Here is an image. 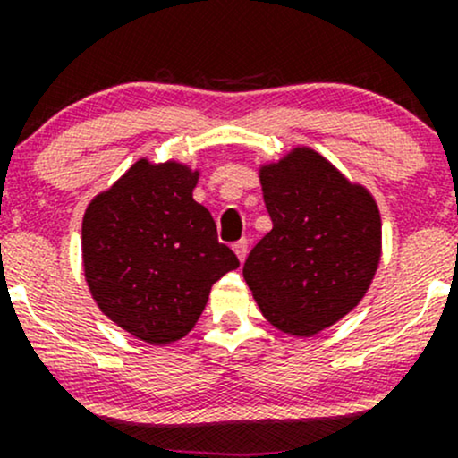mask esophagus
Wrapping results in <instances>:
<instances>
[{
    "instance_id": "1",
    "label": "esophagus",
    "mask_w": 458,
    "mask_h": 458,
    "mask_svg": "<svg viewBox=\"0 0 458 458\" xmlns=\"http://www.w3.org/2000/svg\"><path fill=\"white\" fill-rule=\"evenodd\" d=\"M234 254L239 256L241 262L245 260V256H247V241H245V239L236 241V243H234Z\"/></svg>"
}]
</instances>
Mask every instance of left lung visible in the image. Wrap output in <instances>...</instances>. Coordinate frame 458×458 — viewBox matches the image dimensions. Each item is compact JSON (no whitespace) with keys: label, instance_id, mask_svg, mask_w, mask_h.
Segmentation results:
<instances>
[{"label":"left lung","instance_id":"1","mask_svg":"<svg viewBox=\"0 0 458 458\" xmlns=\"http://www.w3.org/2000/svg\"><path fill=\"white\" fill-rule=\"evenodd\" d=\"M273 222L243 265L267 320L293 335H314L366 295L381 259V217L353 185L310 148L260 167Z\"/></svg>","mask_w":458,"mask_h":458}]
</instances>
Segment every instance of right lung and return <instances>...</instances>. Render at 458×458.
I'll return each mask as SVG.
<instances>
[{"mask_svg":"<svg viewBox=\"0 0 458 458\" xmlns=\"http://www.w3.org/2000/svg\"><path fill=\"white\" fill-rule=\"evenodd\" d=\"M198 176L181 163L140 159L83 215V271L94 301L144 343L187 335L213 284L239 267L217 241L211 213L193 199Z\"/></svg>","mask_w":458,"mask_h":458,"instance_id":"right-lung-1","label":"right lung"}]
</instances>
